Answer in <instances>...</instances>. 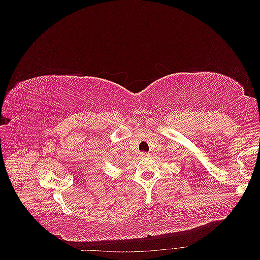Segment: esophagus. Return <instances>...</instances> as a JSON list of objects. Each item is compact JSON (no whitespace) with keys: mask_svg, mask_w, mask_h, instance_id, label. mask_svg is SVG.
I'll return each instance as SVG.
<instances>
[{"mask_svg":"<svg viewBox=\"0 0 260 260\" xmlns=\"http://www.w3.org/2000/svg\"><path fill=\"white\" fill-rule=\"evenodd\" d=\"M146 156H148V154L147 153H140V157H146Z\"/></svg>","mask_w":260,"mask_h":260,"instance_id":"esophagus-1","label":"esophagus"}]
</instances>
